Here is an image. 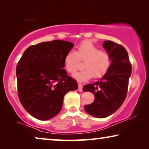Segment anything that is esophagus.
Wrapping results in <instances>:
<instances>
[{
  "label": "esophagus",
  "instance_id": "esophagus-1",
  "mask_svg": "<svg viewBox=\"0 0 149 149\" xmlns=\"http://www.w3.org/2000/svg\"><path fill=\"white\" fill-rule=\"evenodd\" d=\"M78 86H79V88H78V90L79 91H83V85L81 83H78Z\"/></svg>",
  "mask_w": 149,
  "mask_h": 149
}]
</instances>
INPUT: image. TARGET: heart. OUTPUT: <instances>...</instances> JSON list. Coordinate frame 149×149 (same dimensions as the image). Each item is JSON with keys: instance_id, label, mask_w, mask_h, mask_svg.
<instances>
[{"instance_id": "obj_1", "label": "heart", "mask_w": 149, "mask_h": 149, "mask_svg": "<svg viewBox=\"0 0 149 149\" xmlns=\"http://www.w3.org/2000/svg\"><path fill=\"white\" fill-rule=\"evenodd\" d=\"M81 61H84L85 69L74 74V78L85 82L93 78H99L105 74L111 65V56L107 51L100 49L90 40H84L77 47L76 51L67 53L64 59V68L70 74H74Z\"/></svg>"}]
</instances>
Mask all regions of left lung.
I'll use <instances>...</instances> for the list:
<instances>
[{
  "instance_id": "1",
  "label": "left lung",
  "mask_w": 149,
  "mask_h": 149,
  "mask_svg": "<svg viewBox=\"0 0 149 149\" xmlns=\"http://www.w3.org/2000/svg\"><path fill=\"white\" fill-rule=\"evenodd\" d=\"M103 47L111 56V66L100 80L83 88L95 96L93 102L85 106V111L97 118L109 117L122 105L127 96L132 73V65L124 47L111 40L104 42Z\"/></svg>"
}]
</instances>
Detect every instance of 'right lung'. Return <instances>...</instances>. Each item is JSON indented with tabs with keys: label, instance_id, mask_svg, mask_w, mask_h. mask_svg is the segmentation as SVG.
<instances>
[{
	"label": "right lung",
	"instance_id": "add662e5",
	"mask_svg": "<svg viewBox=\"0 0 149 149\" xmlns=\"http://www.w3.org/2000/svg\"><path fill=\"white\" fill-rule=\"evenodd\" d=\"M74 45L54 40L31 45L16 67L17 93L24 109L36 119L47 120L60 113L65 94L77 90V81L64 69V59Z\"/></svg>",
	"mask_w": 149,
	"mask_h": 149
}]
</instances>
